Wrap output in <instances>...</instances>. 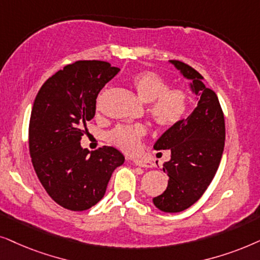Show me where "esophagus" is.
Segmentation results:
<instances>
[{
    "label": "esophagus",
    "instance_id": "obj_1",
    "mask_svg": "<svg viewBox=\"0 0 260 260\" xmlns=\"http://www.w3.org/2000/svg\"><path fill=\"white\" fill-rule=\"evenodd\" d=\"M133 162L137 166H140V168H152V162L146 160V159L137 158V159H133Z\"/></svg>",
    "mask_w": 260,
    "mask_h": 260
}]
</instances>
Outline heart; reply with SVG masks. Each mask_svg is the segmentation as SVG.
I'll use <instances>...</instances> for the list:
<instances>
[{"instance_id": "obj_1", "label": "heart", "mask_w": 260, "mask_h": 260, "mask_svg": "<svg viewBox=\"0 0 260 260\" xmlns=\"http://www.w3.org/2000/svg\"><path fill=\"white\" fill-rule=\"evenodd\" d=\"M131 85L144 102L150 103L148 113L159 128L175 127L181 122L188 109V92L182 88H170V84L157 72L143 70L131 76ZM106 94V90L102 96ZM100 102L98 103V106ZM147 128L137 126H117L110 131L108 139L116 147L132 152L139 146L141 138L146 136Z\"/></svg>"}]
</instances>
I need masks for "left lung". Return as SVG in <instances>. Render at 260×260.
Segmentation results:
<instances>
[{
	"label": "left lung",
	"instance_id": "left-lung-1",
	"mask_svg": "<svg viewBox=\"0 0 260 260\" xmlns=\"http://www.w3.org/2000/svg\"><path fill=\"white\" fill-rule=\"evenodd\" d=\"M191 81L197 107L175 127L169 128L154 144V150H170L171 159L162 171L169 176L168 188L153 199L154 206L165 213H179L191 207L208 188L215 176L224 147L223 112L212 89L195 69L179 60H170Z\"/></svg>",
	"mask_w": 260,
	"mask_h": 260
}]
</instances>
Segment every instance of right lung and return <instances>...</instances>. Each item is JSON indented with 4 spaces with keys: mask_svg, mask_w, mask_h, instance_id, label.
Listing matches in <instances>:
<instances>
[{
    "mask_svg": "<svg viewBox=\"0 0 260 260\" xmlns=\"http://www.w3.org/2000/svg\"><path fill=\"white\" fill-rule=\"evenodd\" d=\"M119 71L102 60L75 61L48 78L34 100L28 128L32 164L46 192L65 209L95 206L124 161L112 146L92 152L81 146L99 92Z\"/></svg>",
    "mask_w": 260,
    "mask_h": 260,
    "instance_id": "1",
    "label": "right lung"
}]
</instances>
